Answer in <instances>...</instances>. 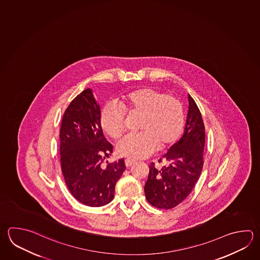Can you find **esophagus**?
Returning <instances> with one entry per match:
<instances>
[{
	"label": "esophagus",
	"instance_id": "34e87169",
	"mask_svg": "<svg viewBox=\"0 0 260 260\" xmlns=\"http://www.w3.org/2000/svg\"><path fill=\"white\" fill-rule=\"evenodd\" d=\"M136 162V161H135V160H133V159H129V158H127V159H125V160H124V163H125V166H126V167H130V166H132L133 164H134V163Z\"/></svg>",
	"mask_w": 260,
	"mask_h": 260
}]
</instances>
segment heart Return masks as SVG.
<instances>
[{"instance_id":"heart-1","label":"heart","mask_w":260,"mask_h":260,"mask_svg":"<svg viewBox=\"0 0 260 260\" xmlns=\"http://www.w3.org/2000/svg\"><path fill=\"white\" fill-rule=\"evenodd\" d=\"M119 106L109 103L102 108L101 126L110 138L117 139L125 130V113L141 118L138 129L117 143V153L125 158L138 159L148 157L157 148L172 147L183 132L184 112L177 98L151 87L127 92L118 101Z\"/></svg>"}]
</instances>
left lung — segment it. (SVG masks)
Here are the masks:
<instances>
[{"mask_svg":"<svg viewBox=\"0 0 260 260\" xmlns=\"http://www.w3.org/2000/svg\"><path fill=\"white\" fill-rule=\"evenodd\" d=\"M189 108L183 137L164 154L158 162L149 166L145 193L148 203L158 209H170L183 202L191 193L203 168L205 126L201 112L188 95Z\"/></svg>","mask_w":260,"mask_h":260,"instance_id":"left-lung-1","label":"left lung"}]
</instances>
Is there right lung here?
<instances>
[{
    "label": "right lung",
    "instance_id": "obj_1",
    "mask_svg": "<svg viewBox=\"0 0 260 260\" xmlns=\"http://www.w3.org/2000/svg\"><path fill=\"white\" fill-rule=\"evenodd\" d=\"M101 108L87 88L75 98L63 113L60 129L61 173L75 199L89 207L107 205L125 170L123 158L102 165L112 153L103 136Z\"/></svg>",
    "mask_w": 260,
    "mask_h": 260
}]
</instances>
